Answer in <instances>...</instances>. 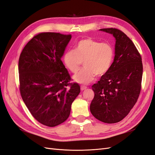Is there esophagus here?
I'll return each instance as SVG.
<instances>
[{
  "label": "esophagus",
  "instance_id": "1",
  "mask_svg": "<svg viewBox=\"0 0 155 155\" xmlns=\"http://www.w3.org/2000/svg\"><path fill=\"white\" fill-rule=\"evenodd\" d=\"M86 88H87V87L85 86H81V90L82 91L86 90Z\"/></svg>",
  "mask_w": 155,
  "mask_h": 155
}]
</instances>
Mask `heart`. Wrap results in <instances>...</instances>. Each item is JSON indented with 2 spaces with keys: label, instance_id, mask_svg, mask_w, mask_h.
<instances>
[{
  "label": "heart",
  "instance_id": "heart-1",
  "mask_svg": "<svg viewBox=\"0 0 155 155\" xmlns=\"http://www.w3.org/2000/svg\"><path fill=\"white\" fill-rule=\"evenodd\" d=\"M114 51L111 45L100 42L90 38L79 41L74 50L64 53L63 61L71 72L77 73L84 63V68L73 77V80L83 84H88L96 75L102 76L109 71L113 64Z\"/></svg>",
  "mask_w": 155,
  "mask_h": 155
}]
</instances>
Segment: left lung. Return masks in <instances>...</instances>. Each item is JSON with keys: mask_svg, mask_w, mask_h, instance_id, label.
<instances>
[{"mask_svg": "<svg viewBox=\"0 0 155 155\" xmlns=\"http://www.w3.org/2000/svg\"><path fill=\"white\" fill-rule=\"evenodd\" d=\"M115 38L114 58L110 69L92 86L90 109L103 122H120L128 115L140 96L143 75L141 57L127 35L117 29H101Z\"/></svg>", "mask_w": 155, "mask_h": 155, "instance_id": "8db88e82", "label": "left lung"}]
</instances>
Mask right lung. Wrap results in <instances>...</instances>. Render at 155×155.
<instances>
[{
	"label": "right lung",
	"instance_id": "obj_1",
	"mask_svg": "<svg viewBox=\"0 0 155 155\" xmlns=\"http://www.w3.org/2000/svg\"><path fill=\"white\" fill-rule=\"evenodd\" d=\"M71 38V35L39 33L25 45L19 59L21 97L33 117L49 127L68 118L71 104L81 92L78 84L69 83L61 59Z\"/></svg>",
	"mask_w": 155,
	"mask_h": 155
}]
</instances>
